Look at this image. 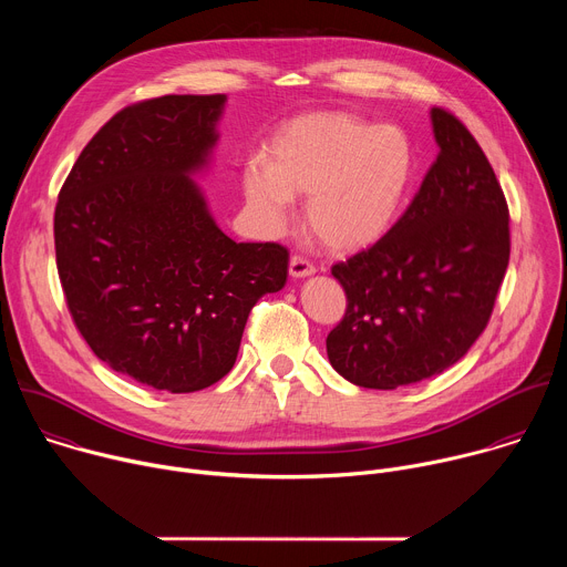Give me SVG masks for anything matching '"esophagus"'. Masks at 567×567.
I'll return each instance as SVG.
<instances>
[{
	"mask_svg": "<svg viewBox=\"0 0 567 567\" xmlns=\"http://www.w3.org/2000/svg\"><path fill=\"white\" fill-rule=\"evenodd\" d=\"M313 271H316L313 262H309L305 256H298V254L291 256V260H289V274H291L293 278H305V276H311Z\"/></svg>",
	"mask_w": 567,
	"mask_h": 567,
	"instance_id": "esophagus-1",
	"label": "esophagus"
}]
</instances>
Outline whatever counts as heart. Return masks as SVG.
I'll list each match as a JSON object with an SVG mask.
<instances>
[{"label":"heart","instance_id":"b5f03b06","mask_svg":"<svg viewBox=\"0 0 567 567\" xmlns=\"http://www.w3.org/2000/svg\"><path fill=\"white\" fill-rule=\"evenodd\" d=\"M413 175V143L401 127L313 112L276 132L262 166L241 175V190L269 230L285 228L293 197L307 195V228L334 251H357L392 228Z\"/></svg>","mask_w":567,"mask_h":567}]
</instances>
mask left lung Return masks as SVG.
I'll return each instance as SVG.
<instances>
[{"label": "left lung", "mask_w": 567, "mask_h": 567, "mask_svg": "<svg viewBox=\"0 0 567 567\" xmlns=\"http://www.w3.org/2000/svg\"><path fill=\"white\" fill-rule=\"evenodd\" d=\"M440 145L417 195L379 237L337 262L348 307L328 334L332 368L394 390L444 372L487 328L509 265V208L466 125L433 107Z\"/></svg>", "instance_id": "1"}]
</instances>
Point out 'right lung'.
<instances>
[{"label":"right lung","instance_id":"right-lung-1","mask_svg":"<svg viewBox=\"0 0 567 567\" xmlns=\"http://www.w3.org/2000/svg\"><path fill=\"white\" fill-rule=\"evenodd\" d=\"M224 94L123 107L80 152L55 215L73 326L112 370L156 390L226 377L254 305L285 287L289 251L235 241L188 177L217 141Z\"/></svg>","mask_w":567,"mask_h":567}]
</instances>
